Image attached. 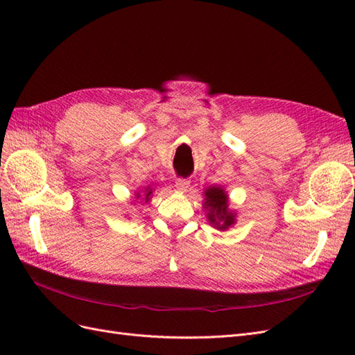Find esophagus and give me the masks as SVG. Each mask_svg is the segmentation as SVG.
<instances>
[{"instance_id":"esophagus-1","label":"esophagus","mask_w":355,"mask_h":355,"mask_svg":"<svg viewBox=\"0 0 355 355\" xmlns=\"http://www.w3.org/2000/svg\"><path fill=\"white\" fill-rule=\"evenodd\" d=\"M189 185H191V180L189 179H185V178H178L176 179V188L179 191H188Z\"/></svg>"}]
</instances>
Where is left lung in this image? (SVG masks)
I'll use <instances>...</instances> for the list:
<instances>
[{"label":"left lung","mask_w":355,"mask_h":355,"mask_svg":"<svg viewBox=\"0 0 355 355\" xmlns=\"http://www.w3.org/2000/svg\"><path fill=\"white\" fill-rule=\"evenodd\" d=\"M204 209L209 210V220L218 230H227L234 223V214L228 210V197L222 188H209L206 192Z\"/></svg>","instance_id":"obj_1"}]
</instances>
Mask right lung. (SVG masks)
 Masks as SVG:
<instances>
[{
  "label": "right lung",
  "instance_id": "add662e5",
  "mask_svg": "<svg viewBox=\"0 0 355 355\" xmlns=\"http://www.w3.org/2000/svg\"><path fill=\"white\" fill-rule=\"evenodd\" d=\"M153 194V189H146L145 191V202L149 200V196H151ZM137 198H139V196H137Z\"/></svg>",
  "mask_w": 355,
  "mask_h": 355
}]
</instances>
